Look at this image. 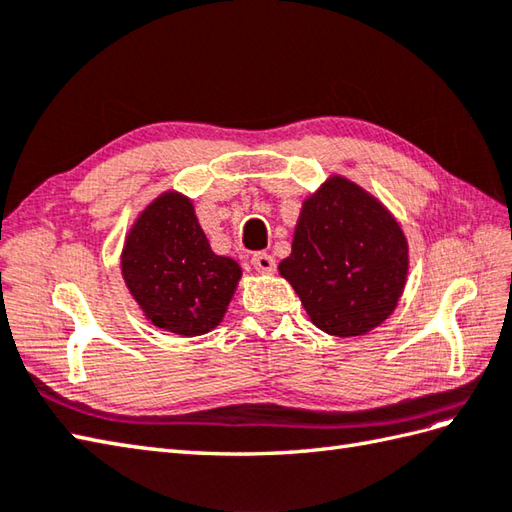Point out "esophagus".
Masks as SVG:
<instances>
[{
  "mask_svg": "<svg viewBox=\"0 0 512 512\" xmlns=\"http://www.w3.org/2000/svg\"><path fill=\"white\" fill-rule=\"evenodd\" d=\"M250 264H253L257 273H273L277 266L273 255H268V253H255L253 257H250Z\"/></svg>",
  "mask_w": 512,
  "mask_h": 512,
  "instance_id": "esophagus-1",
  "label": "esophagus"
}]
</instances>
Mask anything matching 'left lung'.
Wrapping results in <instances>:
<instances>
[{
  "label": "left lung",
  "mask_w": 512,
  "mask_h": 512,
  "mask_svg": "<svg viewBox=\"0 0 512 512\" xmlns=\"http://www.w3.org/2000/svg\"><path fill=\"white\" fill-rule=\"evenodd\" d=\"M407 239L374 195L332 176L303 202L292 253L279 264L310 321L332 336L383 323L402 295Z\"/></svg>",
  "instance_id": "obj_1"
}]
</instances>
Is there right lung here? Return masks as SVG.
Segmentation results:
<instances>
[{"label": "right lung", "instance_id": "1", "mask_svg": "<svg viewBox=\"0 0 512 512\" xmlns=\"http://www.w3.org/2000/svg\"><path fill=\"white\" fill-rule=\"evenodd\" d=\"M123 279L145 317L180 336L220 325L242 268L215 255L189 198L167 191L138 215L121 255Z\"/></svg>", "mask_w": 512, "mask_h": 512}]
</instances>
